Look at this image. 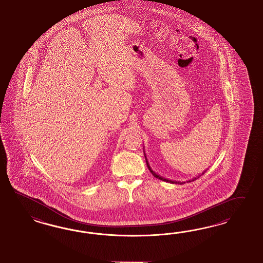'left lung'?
Wrapping results in <instances>:
<instances>
[{
	"mask_svg": "<svg viewBox=\"0 0 263 263\" xmlns=\"http://www.w3.org/2000/svg\"><path fill=\"white\" fill-rule=\"evenodd\" d=\"M145 157V161H146V164H147V167L149 168L150 172L153 174V176L154 177L158 178V179H160V180H162V181H165V182H168V183H171V184H184L185 182H180V181H172V180H168V179H165V178L162 177V176H160V175H158L157 173H155L154 171H152V168L150 167L149 163L147 162V159H146V156L144 155ZM206 171H203L201 174H199L198 176H196V177L193 178V179H191V180H189V181H186V182H192V181H194V180H196L197 178L200 177L201 175H203Z\"/></svg>",
	"mask_w": 263,
	"mask_h": 263,
	"instance_id": "8db88e82",
	"label": "left lung"
}]
</instances>
